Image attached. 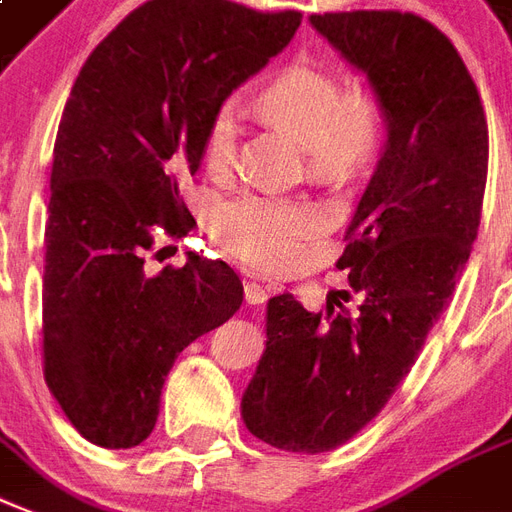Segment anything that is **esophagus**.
<instances>
[{
	"instance_id": "1",
	"label": "esophagus",
	"mask_w": 512,
	"mask_h": 512,
	"mask_svg": "<svg viewBox=\"0 0 512 512\" xmlns=\"http://www.w3.org/2000/svg\"><path fill=\"white\" fill-rule=\"evenodd\" d=\"M267 297H270V294H267V288L264 286H259V283H251V280L245 283V305L259 307L267 302Z\"/></svg>"
}]
</instances>
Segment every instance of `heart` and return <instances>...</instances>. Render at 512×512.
I'll use <instances>...</instances> for the list:
<instances>
[{"label": "heart", "instance_id": "heart-1", "mask_svg": "<svg viewBox=\"0 0 512 512\" xmlns=\"http://www.w3.org/2000/svg\"><path fill=\"white\" fill-rule=\"evenodd\" d=\"M259 107L305 145L318 175H348L370 159L378 142V110L367 96L340 94V80L315 64H291L259 96ZM240 105L215 107L202 134V161L213 178H226L237 161ZM324 226V213L307 199L240 194L210 213V229L226 253L256 270H286L302 245Z\"/></svg>", "mask_w": 512, "mask_h": 512}]
</instances>
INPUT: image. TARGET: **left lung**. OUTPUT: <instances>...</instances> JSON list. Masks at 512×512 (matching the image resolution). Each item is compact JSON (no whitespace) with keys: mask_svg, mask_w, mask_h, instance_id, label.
I'll return each mask as SVG.
<instances>
[{"mask_svg":"<svg viewBox=\"0 0 512 512\" xmlns=\"http://www.w3.org/2000/svg\"><path fill=\"white\" fill-rule=\"evenodd\" d=\"M367 75L386 142L345 232L340 270L359 307L267 302V348L242 394L253 437L294 453L351 440L386 407L448 305L478 237L489 126L464 61L413 13L310 15ZM348 294V291H345Z\"/></svg>","mask_w":512,"mask_h":512,"instance_id":"8db88e82","label":"left lung"}]
</instances>
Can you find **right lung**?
Listing matches in <instances>:
<instances>
[{
  "mask_svg": "<svg viewBox=\"0 0 512 512\" xmlns=\"http://www.w3.org/2000/svg\"><path fill=\"white\" fill-rule=\"evenodd\" d=\"M302 13L226 0H151L99 42L53 145L42 359L51 394L88 443L134 448L156 426L183 348L229 321L242 283L188 253L145 275L153 234L197 226L180 180L202 161L210 115L286 48Z\"/></svg>",
  "mask_w": 512,
  "mask_h": 512,
  "instance_id": "1",
  "label": "right lung"
}]
</instances>
